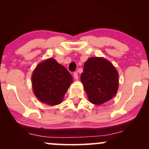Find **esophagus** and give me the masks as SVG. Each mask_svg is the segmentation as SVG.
<instances>
[{
    "mask_svg": "<svg viewBox=\"0 0 149 149\" xmlns=\"http://www.w3.org/2000/svg\"><path fill=\"white\" fill-rule=\"evenodd\" d=\"M73 77H74L75 79L78 80V73H77V72H74V73H73Z\"/></svg>",
    "mask_w": 149,
    "mask_h": 149,
    "instance_id": "esophagus-1",
    "label": "esophagus"
}]
</instances>
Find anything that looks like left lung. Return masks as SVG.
Masks as SVG:
<instances>
[{"mask_svg": "<svg viewBox=\"0 0 149 149\" xmlns=\"http://www.w3.org/2000/svg\"><path fill=\"white\" fill-rule=\"evenodd\" d=\"M80 80L90 102L96 105L111 100L118 89V73L103 57H90L85 61Z\"/></svg>", "mask_w": 149, "mask_h": 149, "instance_id": "obj_1", "label": "left lung"}]
</instances>
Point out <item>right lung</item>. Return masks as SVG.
I'll return each mask as SVG.
<instances>
[{
  "label": "right lung",
  "instance_id": "add662e5",
  "mask_svg": "<svg viewBox=\"0 0 149 149\" xmlns=\"http://www.w3.org/2000/svg\"><path fill=\"white\" fill-rule=\"evenodd\" d=\"M31 80L36 97L42 103L54 106L62 102L73 78L64 66L50 58L36 67Z\"/></svg>",
  "mask_w": 149,
  "mask_h": 149
}]
</instances>
